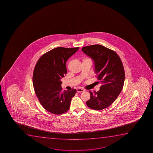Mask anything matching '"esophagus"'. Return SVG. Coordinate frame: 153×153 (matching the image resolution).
<instances>
[{
	"mask_svg": "<svg viewBox=\"0 0 153 153\" xmlns=\"http://www.w3.org/2000/svg\"><path fill=\"white\" fill-rule=\"evenodd\" d=\"M77 92H83L85 91V90L83 89H82V88H78L77 89Z\"/></svg>",
	"mask_w": 153,
	"mask_h": 153,
	"instance_id": "1",
	"label": "esophagus"
}]
</instances>
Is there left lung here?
<instances>
[{
    "mask_svg": "<svg viewBox=\"0 0 153 153\" xmlns=\"http://www.w3.org/2000/svg\"><path fill=\"white\" fill-rule=\"evenodd\" d=\"M82 51L94 60V71L102 85L97 92L89 91L86 104L90 109L100 110L109 107L123 87L125 72L121 60L114 51L99 44L85 46Z\"/></svg>",
    "mask_w": 153,
    "mask_h": 153,
    "instance_id": "1",
    "label": "left lung"
}]
</instances>
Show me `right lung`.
Wrapping results in <instances>:
<instances>
[{
  "instance_id": "right-lung-1",
  "label": "right lung",
  "mask_w": 153,
  "mask_h": 153,
  "mask_svg": "<svg viewBox=\"0 0 153 153\" xmlns=\"http://www.w3.org/2000/svg\"><path fill=\"white\" fill-rule=\"evenodd\" d=\"M79 47H59L45 53L36 64L33 75L34 89L42 107L54 114H61L69 109L76 89L62 91V78L67 74L66 63Z\"/></svg>"
}]
</instances>
